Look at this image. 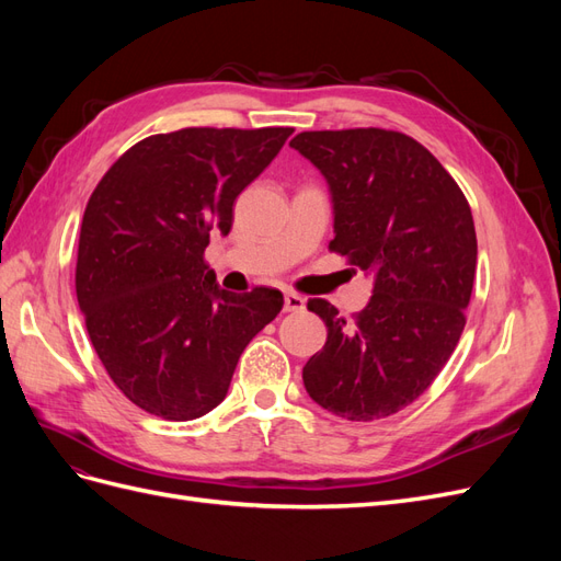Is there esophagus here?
Returning <instances> with one entry per match:
<instances>
[{
    "mask_svg": "<svg viewBox=\"0 0 561 561\" xmlns=\"http://www.w3.org/2000/svg\"><path fill=\"white\" fill-rule=\"evenodd\" d=\"M304 307H307V301H304V297H301V295H297V293H285V304H283V309H285L287 313L304 311Z\"/></svg>",
    "mask_w": 561,
    "mask_h": 561,
    "instance_id": "obj_1",
    "label": "esophagus"
}]
</instances>
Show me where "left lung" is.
Segmentation results:
<instances>
[{"mask_svg": "<svg viewBox=\"0 0 561 561\" xmlns=\"http://www.w3.org/2000/svg\"><path fill=\"white\" fill-rule=\"evenodd\" d=\"M290 147L330 184V250L375 274L348 320L309 299L328 342L304 365V386L342 419L390 416L435 381L466 328L478 266L470 206L443 163L398 130H307Z\"/></svg>", "mask_w": 561, "mask_h": 561, "instance_id": "obj_1", "label": "left lung"}]
</instances>
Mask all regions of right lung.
I'll return each instance as SVG.
<instances>
[{"mask_svg":"<svg viewBox=\"0 0 561 561\" xmlns=\"http://www.w3.org/2000/svg\"><path fill=\"white\" fill-rule=\"evenodd\" d=\"M293 128H182L118 157L93 190L77 252L91 344L140 410L190 421L225 400L250 339L283 309L274 287L227 293L203 260L233 201Z\"/></svg>","mask_w":561,"mask_h":561,"instance_id":"1","label":"right lung"}]
</instances>
